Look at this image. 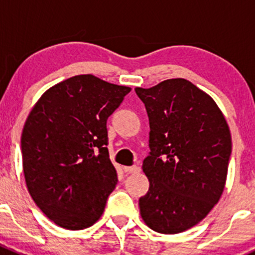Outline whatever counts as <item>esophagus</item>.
<instances>
[{
    "label": "esophagus",
    "mask_w": 255,
    "mask_h": 255,
    "mask_svg": "<svg viewBox=\"0 0 255 255\" xmlns=\"http://www.w3.org/2000/svg\"><path fill=\"white\" fill-rule=\"evenodd\" d=\"M123 170L126 171V173H129V174H137L140 171V168L138 165H132V166H125L123 168Z\"/></svg>",
    "instance_id": "34e87169"
}]
</instances>
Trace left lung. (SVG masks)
<instances>
[{"mask_svg": "<svg viewBox=\"0 0 255 255\" xmlns=\"http://www.w3.org/2000/svg\"><path fill=\"white\" fill-rule=\"evenodd\" d=\"M149 117V190L139 199L146 226L164 235L204 220L225 189L232 153L230 128L216 102L185 79L135 87Z\"/></svg>", "mask_w": 255, "mask_h": 255, "instance_id": "obj_1", "label": "left lung"}]
</instances>
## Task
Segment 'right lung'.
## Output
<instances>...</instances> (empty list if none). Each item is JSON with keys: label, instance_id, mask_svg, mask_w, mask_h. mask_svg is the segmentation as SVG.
<instances>
[{"label": "right lung", "instance_id": "right-lung-1", "mask_svg": "<svg viewBox=\"0 0 255 255\" xmlns=\"http://www.w3.org/2000/svg\"><path fill=\"white\" fill-rule=\"evenodd\" d=\"M130 91L94 75L50 87L25 121L20 138L28 191L42 212L66 230H84L104 212L117 184L107 118Z\"/></svg>", "mask_w": 255, "mask_h": 255}]
</instances>
